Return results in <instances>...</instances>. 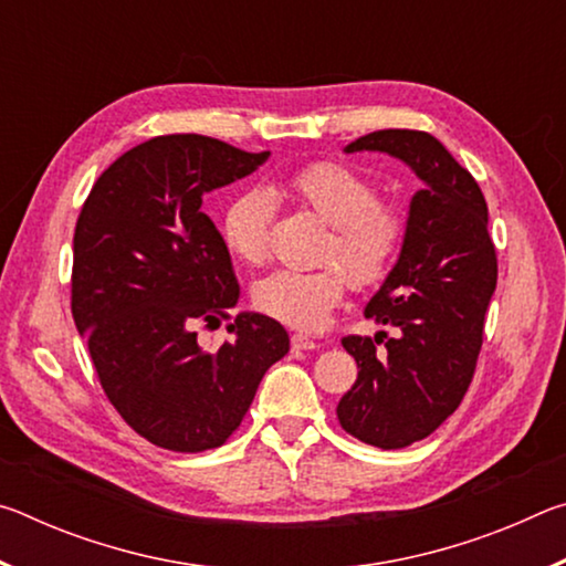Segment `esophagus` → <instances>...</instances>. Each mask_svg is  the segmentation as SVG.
<instances>
[{"label": "esophagus", "instance_id": "1", "mask_svg": "<svg viewBox=\"0 0 566 566\" xmlns=\"http://www.w3.org/2000/svg\"><path fill=\"white\" fill-rule=\"evenodd\" d=\"M292 347L294 349H317L319 342L306 337V334H302V332H296V334H292Z\"/></svg>", "mask_w": 566, "mask_h": 566}]
</instances>
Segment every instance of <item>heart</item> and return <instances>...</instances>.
Returning a JSON list of instances; mask_svg holds the SVG:
<instances>
[{
	"instance_id": "heart-1",
	"label": "heart",
	"mask_w": 566,
	"mask_h": 566,
	"mask_svg": "<svg viewBox=\"0 0 566 566\" xmlns=\"http://www.w3.org/2000/svg\"><path fill=\"white\" fill-rule=\"evenodd\" d=\"M282 189L332 227L314 272L280 270L254 284L252 302L266 317L302 329L322 327L342 302L349 282L359 290L381 284L405 252L409 214L379 197V185L342 161H312L294 169ZM272 224V202L262 189L239 195L224 209L222 237L234 260L262 264Z\"/></svg>"
}]
</instances>
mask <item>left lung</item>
<instances>
[{"label": "left lung", "instance_id": "obj_1", "mask_svg": "<svg viewBox=\"0 0 566 566\" xmlns=\"http://www.w3.org/2000/svg\"><path fill=\"white\" fill-rule=\"evenodd\" d=\"M347 151H387L424 181L409 205L405 252L364 310L399 337L381 352L379 334L342 339L359 367L337 405L342 429L364 444L401 449L432 434L472 385L496 286L490 214L476 179L432 134L379 129Z\"/></svg>", "mask_w": 566, "mask_h": 566}]
</instances>
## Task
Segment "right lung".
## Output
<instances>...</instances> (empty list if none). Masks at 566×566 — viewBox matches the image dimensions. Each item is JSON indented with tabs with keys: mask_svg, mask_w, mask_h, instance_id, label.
Returning a JSON list of instances; mask_svg holds the SVG:
<instances>
[{
	"mask_svg": "<svg viewBox=\"0 0 566 566\" xmlns=\"http://www.w3.org/2000/svg\"><path fill=\"white\" fill-rule=\"evenodd\" d=\"M266 157L202 134L147 139L102 171L76 219L74 324L112 407L169 452L222 447L264 371L290 352L282 324L264 314H239L217 352L199 347L195 332L232 319L239 300L202 197Z\"/></svg>",
	"mask_w": 566,
	"mask_h": 566,
	"instance_id": "1",
	"label": "right lung"
}]
</instances>
